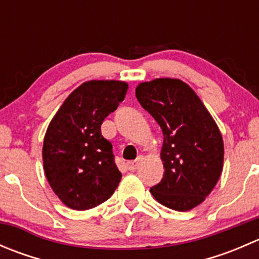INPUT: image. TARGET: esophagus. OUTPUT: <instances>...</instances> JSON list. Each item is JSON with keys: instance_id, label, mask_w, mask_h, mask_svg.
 <instances>
[{"instance_id": "esophagus-1", "label": "esophagus", "mask_w": 259, "mask_h": 259, "mask_svg": "<svg viewBox=\"0 0 259 259\" xmlns=\"http://www.w3.org/2000/svg\"><path fill=\"white\" fill-rule=\"evenodd\" d=\"M142 160H143V159L139 156V158L135 159V160L129 161V163H127V169H129L130 171L137 170V169L139 168V165H140V163H142Z\"/></svg>"}]
</instances>
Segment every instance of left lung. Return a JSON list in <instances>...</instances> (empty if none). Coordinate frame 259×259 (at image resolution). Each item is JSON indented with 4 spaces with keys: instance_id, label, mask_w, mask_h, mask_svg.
Returning a JSON list of instances; mask_svg holds the SVG:
<instances>
[{
    "instance_id": "left-lung-1",
    "label": "left lung",
    "mask_w": 259,
    "mask_h": 259,
    "mask_svg": "<svg viewBox=\"0 0 259 259\" xmlns=\"http://www.w3.org/2000/svg\"><path fill=\"white\" fill-rule=\"evenodd\" d=\"M135 95L163 130L164 176L150 193L170 209H193L210 194L223 169L224 145L215 121L194 90L179 79L142 82Z\"/></svg>"
}]
</instances>
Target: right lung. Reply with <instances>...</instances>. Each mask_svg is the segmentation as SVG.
I'll list each match as a JSON object with an SVG mask.
<instances>
[{"instance_id":"1","label":"right lung","mask_w":259,"mask_h":259,"mask_svg":"<svg viewBox=\"0 0 259 259\" xmlns=\"http://www.w3.org/2000/svg\"><path fill=\"white\" fill-rule=\"evenodd\" d=\"M126 91L124 81H86L67 96L46 130L45 176L55 194L71 209L101 204L119 185L121 173L113 145L101 135V124Z\"/></svg>"}]
</instances>
